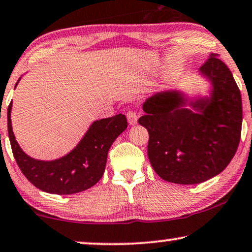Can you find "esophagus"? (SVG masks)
Wrapping results in <instances>:
<instances>
[{
  "label": "esophagus",
  "mask_w": 252,
  "mask_h": 252,
  "mask_svg": "<svg viewBox=\"0 0 252 252\" xmlns=\"http://www.w3.org/2000/svg\"><path fill=\"white\" fill-rule=\"evenodd\" d=\"M126 119H128V122L130 126H133V124L137 123L138 115H137V113L133 112V110H129V112L126 113Z\"/></svg>",
  "instance_id": "1"
}]
</instances>
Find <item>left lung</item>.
Returning <instances> with one entry per match:
<instances>
[{
	"label": "left lung",
	"instance_id": "1",
	"mask_svg": "<svg viewBox=\"0 0 252 252\" xmlns=\"http://www.w3.org/2000/svg\"><path fill=\"white\" fill-rule=\"evenodd\" d=\"M199 75L210 83L209 95L157 92L143 103L145 115L138 120L150 135L151 165L170 183L198 184L217 176L240 143L242 99L230 70L212 54Z\"/></svg>",
	"mask_w": 252,
	"mask_h": 252
}]
</instances>
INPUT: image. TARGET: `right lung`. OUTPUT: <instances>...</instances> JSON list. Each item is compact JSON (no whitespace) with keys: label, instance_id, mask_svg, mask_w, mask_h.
I'll use <instances>...</instances> for the list:
<instances>
[{"label":"right lung","instance_id":"add662e5","mask_svg":"<svg viewBox=\"0 0 252 252\" xmlns=\"http://www.w3.org/2000/svg\"><path fill=\"white\" fill-rule=\"evenodd\" d=\"M11 108L12 101L8 107V133L17 165L33 186L48 193L72 194L98 183L105 172L110 146L128 126L122 114L96 120L68 154L55 160H38L28 156L17 143L12 131Z\"/></svg>","mask_w":252,"mask_h":252}]
</instances>
